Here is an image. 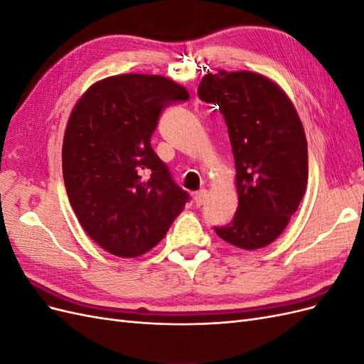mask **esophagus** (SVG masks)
Here are the masks:
<instances>
[{"mask_svg": "<svg viewBox=\"0 0 364 364\" xmlns=\"http://www.w3.org/2000/svg\"><path fill=\"white\" fill-rule=\"evenodd\" d=\"M208 199V191L206 190H199L194 194V202L197 206H202Z\"/></svg>", "mask_w": 364, "mask_h": 364, "instance_id": "esophagus-1", "label": "esophagus"}]
</instances>
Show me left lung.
<instances>
[{
    "instance_id": "left-lung-1",
    "label": "left lung",
    "mask_w": 364,
    "mask_h": 364,
    "mask_svg": "<svg viewBox=\"0 0 364 364\" xmlns=\"http://www.w3.org/2000/svg\"><path fill=\"white\" fill-rule=\"evenodd\" d=\"M197 92L223 114L237 171L235 217L215 232L240 249L266 247L287 228L305 194L302 121L282 87L253 71L208 73Z\"/></svg>"
}]
</instances>
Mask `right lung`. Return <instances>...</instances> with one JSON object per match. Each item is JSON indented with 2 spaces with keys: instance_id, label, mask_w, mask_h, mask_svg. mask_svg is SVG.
Listing matches in <instances>:
<instances>
[{
  "instance_id": "1",
  "label": "right lung",
  "mask_w": 364,
  "mask_h": 364,
  "mask_svg": "<svg viewBox=\"0 0 364 364\" xmlns=\"http://www.w3.org/2000/svg\"><path fill=\"white\" fill-rule=\"evenodd\" d=\"M188 98L164 75L119 74L91 85L73 107L62 146L65 188L85 232L115 257L155 247L188 202L150 146L162 109Z\"/></svg>"
}]
</instances>
